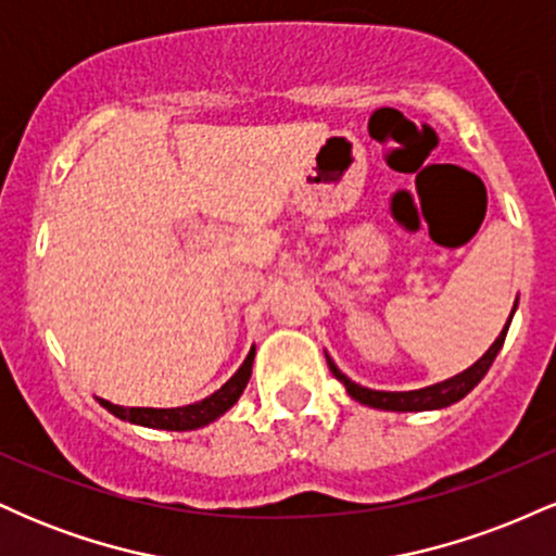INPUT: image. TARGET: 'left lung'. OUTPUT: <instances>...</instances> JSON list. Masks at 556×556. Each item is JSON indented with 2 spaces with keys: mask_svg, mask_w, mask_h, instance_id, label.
Masks as SVG:
<instances>
[{
  "mask_svg": "<svg viewBox=\"0 0 556 556\" xmlns=\"http://www.w3.org/2000/svg\"><path fill=\"white\" fill-rule=\"evenodd\" d=\"M515 308H518V300H515ZM515 308H513V314H515ZM513 314H509L507 324H504V329L500 331V337H496L494 344H491V348L473 363V366L465 368V371H460V374L450 376V379L439 381V384H431V387L410 389V392H384V389H368V387L355 384L353 379H348V376L337 368V363L331 361L329 355H327V363H329L331 374H334L337 379L344 384V389H348L350 397L358 400L361 405L379 407V410H392V413L442 410V407H450V405H455V402H460L465 394H468L470 389H473L478 381L486 376L491 363H494V358H496V353L502 350L504 337H507V329H509V321H513Z\"/></svg>",
  "mask_w": 556,
  "mask_h": 556,
  "instance_id": "1",
  "label": "left lung"
}]
</instances>
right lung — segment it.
<instances>
[{
	"mask_svg": "<svg viewBox=\"0 0 556 556\" xmlns=\"http://www.w3.org/2000/svg\"><path fill=\"white\" fill-rule=\"evenodd\" d=\"M253 358H256V344L251 348V353L245 355L242 366L235 371L229 379L216 389L208 397L193 402V405L182 407H125L114 405L110 400H99L101 407L117 416L119 420H127L132 426H146V429H162V431H193L203 429V426L214 424L216 418L225 416L229 407L240 400L242 389L248 387V379H251L253 371Z\"/></svg>",
	"mask_w": 556,
	"mask_h": 556,
	"instance_id": "obj_1",
	"label": "right lung"
}]
</instances>
